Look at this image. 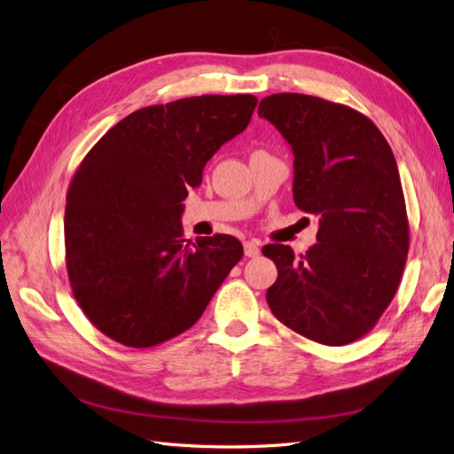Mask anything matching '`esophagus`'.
<instances>
[{"label":"esophagus","instance_id":"obj_1","mask_svg":"<svg viewBox=\"0 0 454 454\" xmlns=\"http://www.w3.org/2000/svg\"><path fill=\"white\" fill-rule=\"evenodd\" d=\"M243 247H245V254L248 258H256L260 254V243H258V240H254V239L245 240Z\"/></svg>","mask_w":454,"mask_h":454}]
</instances>
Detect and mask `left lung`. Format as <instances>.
I'll use <instances>...</instances> for the list:
<instances>
[{
    "label": "left lung",
    "mask_w": 454,
    "mask_h": 454,
    "mask_svg": "<svg viewBox=\"0 0 454 454\" xmlns=\"http://www.w3.org/2000/svg\"><path fill=\"white\" fill-rule=\"evenodd\" d=\"M260 118L294 151V200L320 215L318 243L295 256L266 245L276 284L274 317L318 344L344 346L377 325L400 286L408 256V215L388 142L357 110L330 100L278 93L260 100Z\"/></svg>",
    "instance_id": "obj_1"
}]
</instances>
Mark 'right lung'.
<instances>
[{"label": "right lung", "mask_w": 454, "mask_h": 454, "mask_svg": "<svg viewBox=\"0 0 454 454\" xmlns=\"http://www.w3.org/2000/svg\"><path fill=\"white\" fill-rule=\"evenodd\" d=\"M254 95L139 108L89 151L66 198V266L77 305L118 344L153 348L196 325L237 262L231 235L183 239V201L207 160L250 122Z\"/></svg>", "instance_id": "1"}]
</instances>
